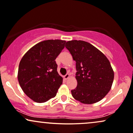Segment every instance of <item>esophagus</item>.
<instances>
[{
	"instance_id": "esophagus-1",
	"label": "esophagus",
	"mask_w": 133,
	"mask_h": 133,
	"mask_svg": "<svg viewBox=\"0 0 133 133\" xmlns=\"http://www.w3.org/2000/svg\"><path fill=\"white\" fill-rule=\"evenodd\" d=\"M69 77H70V75L68 74H66L65 76H64V78H65V80H66V79H68V78H69Z\"/></svg>"
}]
</instances>
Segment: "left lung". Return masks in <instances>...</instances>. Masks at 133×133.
Returning <instances> with one entry per match:
<instances>
[{"label": "left lung", "mask_w": 133, "mask_h": 133, "mask_svg": "<svg viewBox=\"0 0 133 133\" xmlns=\"http://www.w3.org/2000/svg\"><path fill=\"white\" fill-rule=\"evenodd\" d=\"M65 47L76 62L77 86L71 90L73 97L83 104L99 102L111 90L114 80V71L109 59L86 41H69Z\"/></svg>", "instance_id": "left-lung-1"}]
</instances>
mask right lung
I'll return each instance as SVG.
<instances>
[{"label":"right lung","instance_id":"right-lung-1","mask_svg":"<svg viewBox=\"0 0 133 133\" xmlns=\"http://www.w3.org/2000/svg\"><path fill=\"white\" fill-rule=\"evenodd\" d=\"M65 43L59 39L41 41L31 48L19 63V85L34 102H45L56 96L63 78L58 74L55 59Z\"/></svg>","mask_w":133,"mask_h":133}]
</instances>
